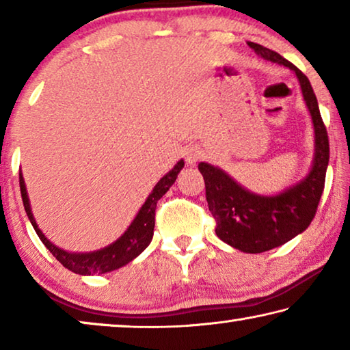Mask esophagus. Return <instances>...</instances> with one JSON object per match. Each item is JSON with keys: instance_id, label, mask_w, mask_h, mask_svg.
<instances>
[{"instance_id": "obj_1", "label": "esophagus", "mask_w": 350, "mask_h": 350, "mask_svg": "<svg viewBox=\"0 0 350 350\" xmlns=\"http://www.w3.org/2000/svg\"><path fill=\"white\" fill-rule=\"evenodd\" d=\"M183 156H185V161L188 165H196V162L199 161V156H200V151L198 146L194 145H189L185 151H183Z\"/></svg>"}]
</instances>
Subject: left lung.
<instances>
[{
	"label": "left lung",
	"instance_id": "obj_1",
	"mask_svg": "<svg viewBox=\"0 0 350 350\" xmlns=\"http://www.w3.org/2000/svg\"><path fill=\"white\" fill-rule=\"evenodd\" d=\"M247 44L264 60L293 70L312 117L315 139V152L309 173L304 179L276 194L253 193L222 168L206 162L199 163V171L205 180L206 202L216 219L217 238L236 250L262 253L303 233L315 217L329 165V139L309 79L278 52L253 41Z\"/></svg>",
	"mask_w": 350,
	"mask_h": 350
}]
</instances>
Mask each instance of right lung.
I'll return each mask as SVG.
<instances>
[{"instance_id":"right-lung-1","label":"right lung","mask_w":350,"mask_h":350,"mask_svg":"<svg viewBox=\"0 0 350 350\" xmlns=\"http://www.w3.org/2000/svg\"><path fill=\"white\" fill-rule=\"evenodd\" d=\"M183 165H185V162H183V159H180V161L156 183V187L152 188L150 196L146 198L145 204L140 206L137 215H135L133 222L129 224V227L125 230V233H123L120 238L112 242V244L100 248V250L96 252H68L63 250L60 247H57L55 244H52V242L46 238L44 233L38 228L37 221H35V217L32 215L25 177H23V173H20V189L23 204H25L27 217L29 221H31L33 230L37 232L38 238L46 245L47 250L54 254L58 262H62L68 270L83 276L108 273V271L117 270L123 267V265L131 262L133 259L137 258L139 254L150 245L154 234V216H156V206L159 199H161L163 194L168 191L170 187L176 182L177 174L180 173Z\"/></svg>"}]
</instances>
